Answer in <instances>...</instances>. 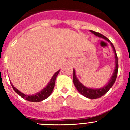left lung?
I'll return each mask as SVG.
<instances>
[{
	"label": "left lung",
	"instance_id": "obj_1",
	"mask_svg": "<svg viewBox=\"0 0 130 130\" xmlns=\"http://www.w3.org/2000/svg\"><path fill=\"white\" fill-rule=\"evenodd\" d=\"M90 32H91L92 33H93L94 34H95L96 36H98V37L102 38L103 39L107 40V41H108V42L111 43V46L113 48V51H114L115 53V71L114 73H113V75L111 77V79H110V81H109V83L107 84L106 85L104 86L103 88H98V89H92V88H89L85 87V86L78 80L77 78L76 77L75 70H73V84H74V85L76 87V88L77 89L78 91L81 93L83 96H85V97L88 98H90V99H96V98L102 97V96H104V94H105L109 90L110 88L112 87V85H114L115 82L116 81V79H117V73H118V68H119V64H118V57H117L115 49L113 44L110 42V40H109L107 38L105 37V36L100 34V33L96 32H94V31L93 30H90Z\"/></svg>",
	"mask_w": 130,
	"mask_h": 130
}]
</instances>
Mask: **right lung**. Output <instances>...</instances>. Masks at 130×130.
<instances>
[{
    "label": "right lung",
    "mask_w": 130,
    "mask_h": 130,
    "mask_svg": "<svg viewBox=\"0 0 130 130\" xmlns=\"http://www.w3.org/2000/svg\"><path fill=\"white\" fill-rule=\"evenodd\" d=\"M59 72L60 70H58V72H57L55 74H54L53 77L51 78V81H49V83H48V85H47L46 87H45L43 90H41V91L39 92L36 93L34 95L24 94L23 93L21 92H19L18 89H16V88L13 87L12 84L11 83V86H12V87H13V89L14 90V91L15 92L18 94H19L21 97L24 98V99H25L26 100H28L30 101V102H41V101L43 100L46 99L47 98L49 97V96L51 95V93H52L54 87H55V80H56V78H57Z\"/></svg>",
    "instance_id": "obj_1"
}]
</instances>
